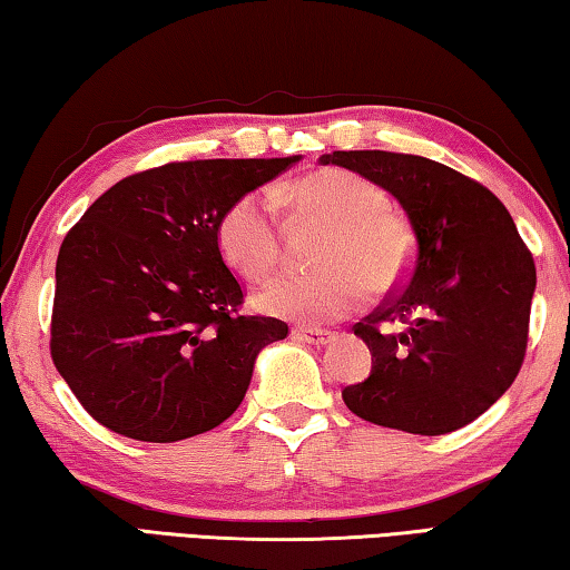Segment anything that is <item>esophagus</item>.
<instances>
[{"instance_id":"esophagus-1","label":"esophagus","mask_w":570,"mask_h":570,"mask_svg":"<svg viewBox=\"0 0 570 570\" xmlns=\"http://www.w3.org/2000/svg\"><path fill=\"white\" fill-rule=\"evenodd\" d=\"M292 334H294V340L306 342V344H316V346L334 342V332H326V330H306V326H296Z\"/></svg>"}]
</instances>
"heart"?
<instances>
[{
  "instance_id": "1",
  "label": "heart",
  "mask_w": 570,
  "mask_h": 570,
  "mask_svg": "<svg viewBox=\"0 0 570 570\" xmlns=\"http://www.w3.org/2000/svg\"><path fill=\"white\" fill-rule=\"evenodd\" d=\"M316 214L336 226L322 254L324 272L282 276L256 296L268 314L298 322H336L356 312L370 294L392 292L410 272L412 240L387 206V193L356 173L330 168L298 186ZM278 193L248 190L230 200L216 226V244L228 266L246 278H266L282 258L276 224Z\"/></svg>"
}]
</instances>
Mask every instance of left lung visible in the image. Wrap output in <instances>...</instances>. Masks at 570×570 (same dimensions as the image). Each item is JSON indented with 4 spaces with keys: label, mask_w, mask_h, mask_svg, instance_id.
<instances>
[{
    "label": "left lung",
    "mask_w": 570,
    "mask_h": 570,
    "mask_svg": "<svg viewBox=\"0 0 570 570\" xmlns=\"http://www.w3.org/2000/svg\"><path fill=\"white\" fill-rule=\"evenodd\" d=\"M320 160L392 193L414 234L407 284L354 326L372 372L342 390L344 404L412 435L465 428L503 397L525 356L535 264L513 218L485 186L430 158L334 150Z\"/></svg>",
    "instance_id": "1"
}]
</instances>
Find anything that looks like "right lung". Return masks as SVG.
<instances>
[{
  "label": "right lung",
  "mask_w": 570,
  "mask_h": 570,
  "mask_svg": "<svg viewBox=\"0 0 570 570\" xmlns=\"http://www.w3.org/2000/svg\"><path fill=\"white\" fill-rule=\"evenodd\" d=\"M298 160H186L135 173L65 236L52 362L105 428L178 442L218 428L244 402L258 352L288 326L238 312L244 292L216 226L230 200Z\"/></svg>",
  "instance_id": "right-lung-1"
}]
</instances>
